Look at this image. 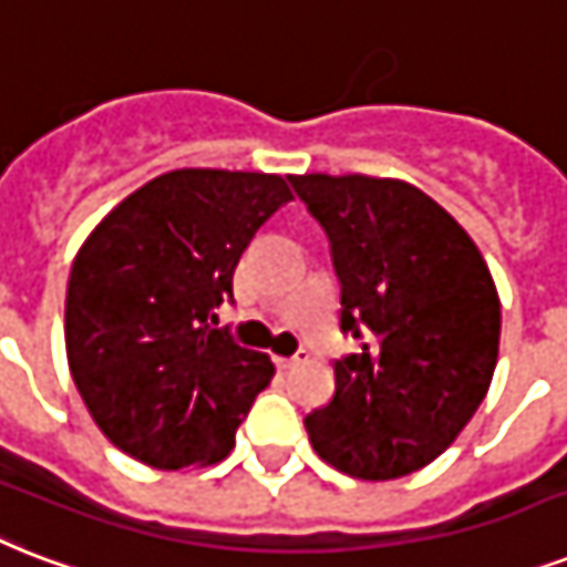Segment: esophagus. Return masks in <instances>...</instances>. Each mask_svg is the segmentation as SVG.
<instances>
[{
	"instance_id": "34e87169",
	"label": "esophagus",
	"mask_w": 567,
	"mask_h": 567,
	"mask_svg": "<svg viewBox=\"0 0 567 567\" xmlns=\"http://www.w3.org/2000/svg\"><path fill=\"white\" fill-rule=\"evenodd\" d=\"M307 358H310V354L301 349V352L292 354V358H275V363H278L280 370H292V367H298V363H307Z\"/></svg>"
}]
</instances>
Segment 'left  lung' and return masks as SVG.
<instances>
[{"label": "left lung", "instance_id": "left-lung-1", "mask_svg": "<svg viewBox=\"0 0 567 567\" xmlns=\"http://www.w3.org/2000/svg\"><path fill=\"white\" fill-rule=\"evenodd\" d=\"M331 239L343 331L333 396L305 416L319 458L354 480L432 464L471 423L499 352V296L467 230L405 179L292 174Z\"/></svg>", "mask_w": 567, "mask_h": 567}]
</instances>
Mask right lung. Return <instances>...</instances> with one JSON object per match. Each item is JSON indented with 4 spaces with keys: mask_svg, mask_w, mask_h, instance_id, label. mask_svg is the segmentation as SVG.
I'll return each mask as SVG.
<instances>
[{
    "mask_svg": "<svg viewBox=\"0 0 567 567\" xmlns=\"http://www.w3.org/2000/svg\"><path fill=\"white\" fill-rule=\"evenodd\" d=\"M280 174L168 171L135 188L79 248L64 301L70 375L100 432L156 471L218 464L275 375L269 354L213 328Z\"/></svg>",
    "mask_w": 567,
    "mask_h": 567,
    "instance_id": "right-lung-1",
    "label": "right lung"
}]
</instances>
